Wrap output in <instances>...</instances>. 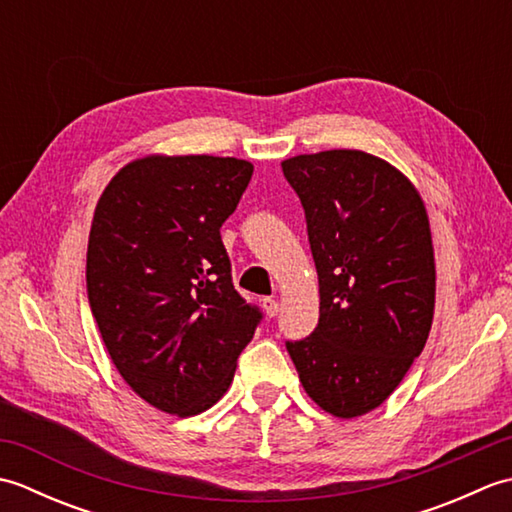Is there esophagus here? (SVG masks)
<instances>
[{
	"label": "esophagus",
	"mask_w": 512,
	"mask_h": 512,
	"mask_svg": "<svg viewBox=\"0 0 512 512\" xmlns=\"http://www.w3.org/2000/svg\"><path fill=\"white\" fill-rule=\"evenodd\" d=\"M262 308H264V312H266V317H277V312H279V299H275V297H266L264 301H262Z\"/></svg>",
	"instance_id": "1"
}]
</instances>
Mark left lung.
<instances>
[{
    "label": "left lung",
    "instance_id": "left-lung-1",
    "mask_svg": "<svg viewBox=\"0 0 512 512\" xmlns=\"http://www.w3.org/2000/svg\"><path fill=\"white\" fill-rule=\"evenodd\" d=\"M319 273V323L286 341L301 385L336 418L376 409L409 372L433 321L436 264L413 184L365 151L281 162Z\"/></svg>",
    "mask_w": 512,
    "mask_h": 512
}]
</instances>
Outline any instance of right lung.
Masks as SVG:
<instances>
[{"label": "right lung", "mask_w": 512, "mask_h": 512, "mask_svg": "<svg viewBox=\"0 0 512 512\" xmlns=\"http://www.w3.org/2000/svg\"><path fill=\"white\" fill-rule=\"evenodd\" d=\"M250 176L237 158L149 156L118 171L96 204L92 314L125 383L173 416L226 394L264 317L235 290L220 235Z\"/></svg>", "instance_id": "add662e5"}]
</instances>
